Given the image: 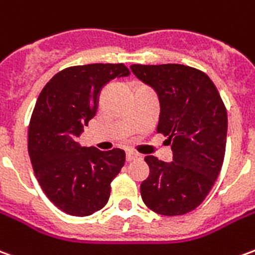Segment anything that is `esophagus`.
Masks as SVG:
<instances>
[{"label":"esophagus","instance_id":"1","mask_svg":"<svg viewBox=\"0 0 255 255\" xmlns=\"http://www.w3.org/2000/svg\"><path fill=\"white\" fill-rule=\"evenodd\" d=\"M138 158H140V155L136 154V153H133V151H127V154H126V160H127V162L138 160Z\"/></svg>","mask_w":255,"mask_h":255}]
</instances>
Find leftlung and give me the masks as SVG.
<instances>
[{"instance_id": "8db88e82", "label": "left lung", "mask_w": 255, "mask_h": 255, "mask_svg": "<svg viewBox=\"0 0 255 255\" xmlns=\"http://www.w3.org/2000/svg\"><path fill=\"white\" fill-rule=\"evenodd\" d=\"M160 101L157 132L168 136L173 161L144 157L149 177L140 184L144 205L162 216L198 208L219 176L225 154L228 119L224 102L206 73L182 64L131 65Z\"/></svg>"}]
</instances>
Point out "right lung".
I'll use <instances>...</instances> for the list:
<instances>
[{"label":"right lung","instance_id":"1","mask_svg":"<svg viewBox=\"0 0 255 255\" xmlns=\"http://www.w3.org/2000/svg\"><path fill=\"white\" fill-rule=\"evenodd\" d=\"M124 64H87L56 73L36 100L28 127V154L36 180L60 210L84 217L111 197L126 153L83 147L78 136L95 116L102 87L129 75Z\"/></svg>","mask_w":255,"mask_h":255}]
</instances>
